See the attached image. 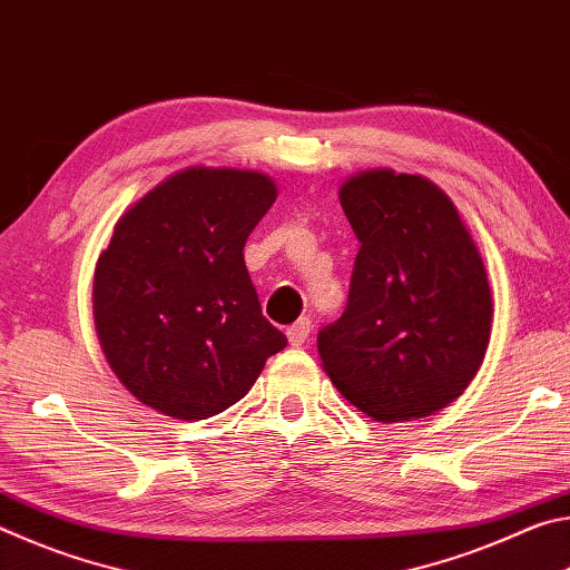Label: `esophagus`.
Segmentation results:
<instances>
[{
  "mask_svg": "<svg viewBox=\"0 0 570 570\" xmlns=\"http://www.w3.org/2000/svg\"><path fill=\"white\" fill-rule=\"evenodd\" d=\"M308 332H312V322H308L306 316H304V320H298L296 324H292V326H288V330H286L288 344H292V346H302V344L308 340Z\"/></svg>",
  "mask_w": 570,
  "mask_h": 570,
  "instance_id": "34e87169",
  "label": "esophagus"
}]
</instances>
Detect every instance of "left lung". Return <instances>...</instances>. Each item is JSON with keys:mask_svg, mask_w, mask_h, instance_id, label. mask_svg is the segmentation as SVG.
Here are the masks:
<instances>
[{"mask_svg": "<svg viewBox=\"0 0 570 570\" xmlns=\"http://www.w3.org/2000/svg\"><path fill=\"white\" fill-rule=\"evenodd\" d=\"M360 254L340 322L320 332L334 387L377 422L428 417L455 402L485 360L493 294L448 193L372 168L340 186Z\"/></svg>", "mask_w": 570, "mask_h": 570, "instance_id": "1", "label": "left lung"}]
</instances>
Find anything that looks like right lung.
Segmentation results:
<instances>
[{
    "mask_svg": "<svg viewBox=\"0 0 570 570\" xmlns=\"http://www.w3.org/2000/svg\"><path fill=\"white\" fill-rule=\"evenodd\" d=\"M276 196L266 173L190 166L118 218L95 266L92 316L105 360L135 400L166 417H214L284 350L244 262Z\"/></svg>",
    "mask_w": 570,
    "mask_h": 570,
    "instance_id": "right-lung-1",
    "label": "right lung"
}]
</instances>
